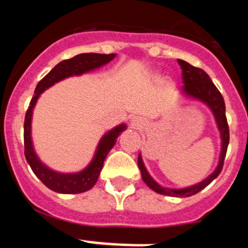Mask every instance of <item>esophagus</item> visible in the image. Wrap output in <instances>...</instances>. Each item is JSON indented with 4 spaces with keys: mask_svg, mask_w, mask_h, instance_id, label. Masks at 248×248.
Instances as JSON below:
<instances>
[{
    "mask_svg": "<svg viewBox=\"0 0 248 248\" xmlns=\"http://www.w3.org/2000/svg\"><path fill=\"white\" fill-rule=\"evenodd\" d=\"M133 125L139 126V120H133Z\"/></svg>",
    "mask_w": 248,
    "mask_h": 248,
    "instance_id": "34e87169",
    "label": "esophagus"
}]
</instances>
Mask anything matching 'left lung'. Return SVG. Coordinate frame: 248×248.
Returning <instances> with one entry per match:
<instances>
[{
	"instance_id": "obj_1",
	"label": "left lung",
	"mask_w": 248,
	"mask_h": 248,
	"mask_svg": "<svg viewBox=\"0 0 248 248\" xmlns=\"http://www.w3.org/2000/svg\"><path fill=\"white\" fill-rule=\"evenodd\" d=\"M177 62L180 64L181 71H183V92L186 93L190 97L198 98V99L202 100L203 103L209 105L211 108L212 113H214L216 122H217V126L221 131V138H222V150H221V156H220V163L218 166L216 168L214 172L210 175L207 179L201 181L200 184L186 189L181 190H171V189H165L161 187L159 184L155 183L149 172L146 171L145 166H144L141 156H138V166H139L140 171H141V177L145 181L146 185L150 187L151 190H154L155 192L161 195H166V196H176V198H187L191 195L198 194L202 189H205L206 186L209 185L214 179L218 176L223 168V161H225V156H226L227 146H229L230 141V130H229V124H227V118H226V107H225V100L223 97L221 95L220 91L216 88V85L212 83L211 78L209 74L206 73L203 69L198 67H194L190 63L185 62L183 59H177Z\"/></svg>"
}]
</instances>
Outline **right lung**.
I'll list each match as a JSON object with an SVG mask.
<instances>
[{"instance_id": "obj_1", "label": "right lung", "mask_w": 248, "mask_h": 248, "mask_svg": "<svg viewBox=\"0 0 248 248\" xmlns=\"http://www.w3.org/2000/svg\"><path fill=\"white\" fill-rule=\"evenodd\" d=\"M114 57H115V53H82L71 59H64L62 62H59L47 76L43 77L37 84L36 89H34V95L31 99L30 107L26 111L25 125H23V128H25V131H23L25 156L27 163L30 164L31 169H32V171L36 174L39 180L47 186L48 189L53 190L56 192H61V194H79V192H84L87 190L92 189L97 183L98 176L102 171L105 157L110 151V149L114 146L115 140L119 137L120 133L125 129V125L123 124V125L114 128L113 130H110L108 134H105L102 138L93 161L83 171L78 172V174H58V172H54L48 168H46L39 161L38 157L34 154L33 146H32L31 119H32V110H33V107L36 104L37 99H38L39 94L47 88H49L50 85H53L54 83L64 79L67 77L78 76V74L92 71L94 68H98L100 65L105 64V63L110 62Z\"/></svg>"}]
</instances>
